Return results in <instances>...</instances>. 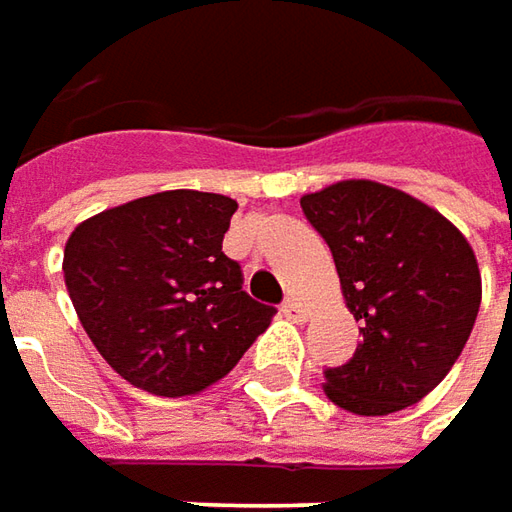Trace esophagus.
Segmentation results:
<instances>
[{
	"mask_svg": "<svg viewBox=\"0 0 512 512\" xmlns=\"http://www.w3.org/2000/svg\"><path fill=\"white\" fill-rule=\"evenodd\" d=\"M281 313L286 318H292V321H304L307 318V310H304V304L298 298H286L284 304H281Z\"/></svg>",
	"mask_w": 512,
	"mask_h": 512,
	"instance_id": "34e87169",
	"label": "esophagus"
}]
</instances>
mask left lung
Returning <instances> with one entry per match:
<instances>
[{
  "mask_svg": "<svg viewBox=\"0 0 512 512\" xmlns=\"http://www.w3.org/2000/svg\"><path fill=\"white\" fill-rule=\"evenodd\" d=\"M330 246L362 342L324 371V394L379 417L420 403L461 356L481 307L472 246L435 208L371 179L301 196Z\"/></svg>",
  "mask_w": 512,
  "mask_h": 512,
  "instance_id": "8db88e82",
  "label": "left lung"
}]
</instances>
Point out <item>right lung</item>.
Instances as JSON below:
<instances>
[{"mask_svg":"<svg viewBox=\"0 0 512 512\" xmlns=\"http://www.w3.org/2000/svg\"><path fill=\"white\" fill-rule=\"evenodd\" d=\"M237 202L162 191L72 231L66 289L92 345L130 385L188 397L214 385L269 327L275 307L243 289L223 252Z\"/></svg>","mask_w":512,"mask_h":512,"instance_id":"add662e5","label":"right lung"}]
</instances>
